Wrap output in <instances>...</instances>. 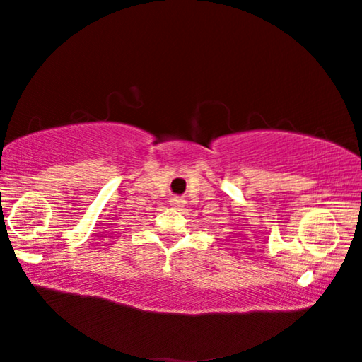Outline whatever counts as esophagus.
Returning a JSON list of instances; mask_svg holds the SVG:
<instances>
[{
  "instance_id": "1",
  "label": "esophagus",
  "mask_w": 362,
  "mask_h": 362,
  "mask_svg": "<svg viewBox=\"0 0 362 362\" xmlns=\"http://www.w3.org/2000/svg\"><path fill=\"white\" fill-rule=\"evenodd\" d=\"M183 203V200L180 197H172L170 198V205H174V206H180Z\"/></svg>"
}]
</instances>
